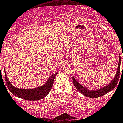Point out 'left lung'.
I'll list each match as a JSON object with an SVG mask.
<instances>
[{
  "instance_id": "obj_1",
  "label": "left lung",
  "mask_w": 123,
  "mask_h": 123,
  "mask_svg": "<svg viewBox=\"0 0 123 123\" xmlns=\"http://www.w3.org/2000/svg\"><path fill=\"white\" fill-rule=\"evenodd\" d=\"M119 55V63H118V67L117 70V73L116 75L114 76V79L111 81V82H110V84H108L107 86H105L104 87H103L100 89H98V90H90L85 88L84 86L77 81L74 76H73V82L74 86L76 87L77 90L79 92L81 93L84 95L86 97H88L92 98H97L100 97L103 95L107 94L109 92L111 91L114 87H115L117 85L118 81L119 79V75H120V63H121V59H120V55Z\"/></svg>"
}]
</instances>
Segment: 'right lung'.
<instances>
[{
  "label": "right lung",
  "mask_w": 123,
  "mask_h": 123,
  "mask_svg": "<svg viewBox=\"0 0 123 123\" xmlns=\"http://www.w3.org/2000/svg\"><path fill=\"white\" fill-rule=\"evenodd\" d=\"M5 71V79L8 89L10 92L12 93L15 96L25 100L30 101L39 100L41 99L44 98L48 94L49 92L53 87L54 81V79L58 73L52 74L50 78L48 79L45 84L41 87H38L33 89H20L14 87L9 80H8Z\"/></svg>",
  "instance_id": "add662e5"
}]
</instances>
